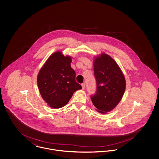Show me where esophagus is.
Instances as JSON below:
<instances>
[{
    "instance_id": "esophagus-1",
    "label": "esophagus",
    "mask_w": 159,
    "mask_h": 159,
    "mask_svg": "<svg viewBox=\"0 0 159 159\" xmlns=\"http://www.w3.org/2000/svg\"><path fill=\"white\" fill-rule=\"evenodd\" d=\"M82 89H84V88H85V83H82Z\"/></svg>"
}]
</instances>
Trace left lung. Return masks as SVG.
Segmentation results:
<instances>
[{"instance_id":"1","label":"left lung","mask_w":159,"mask_h":159,"mask_svg":"<svg viewBox=\"0 0 159 159\" xmlns=\"http://www.w3.org/2000/svg\"><path fill=\"white\" fill-rule=\"evenodd\" d=\"M93 71L97 90L91 100L98 111L105 113L120 101L125 91V79L115 61L104 53L95 58Z\"/></svg>"}]
</instances>
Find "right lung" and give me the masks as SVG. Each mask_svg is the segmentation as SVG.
<instances>
[{"label":"right lung","instance_id":"obj_1","mask_svg":"<svg viewBox=\"0 0 159 159\" xmlns=\"http://www.w3.org/2000/svg\"><path fill=\"white\" fill-rule=\"evenodd\" d=\"M70 57L56 52L49 57L38 76L42 97L53 108L66 105L73 93L82 89L76 81V73L71 67Z\"/></svg>","mask_w":159,"mask_h":159}]
</instances>
